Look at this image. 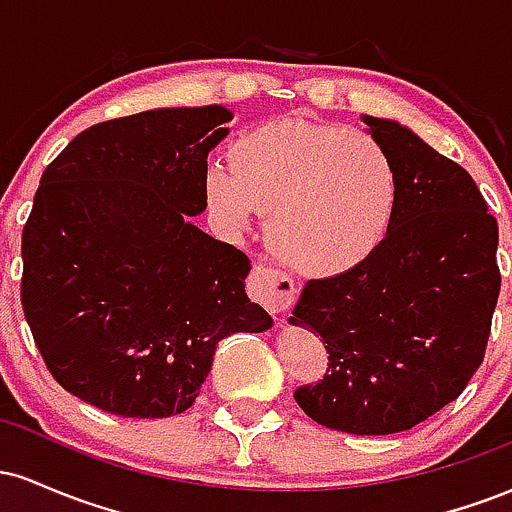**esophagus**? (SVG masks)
I'll return each instance as SVG.
<instances>
[{"instance_id": "obj_1", "label": "esophagus", "mask_w": 512, "mask_h": 512, "mask_svg": "<svg viewBox=\"0 0 512 512\" xmlns=\"http://www.w3.org/2000/svg\"><path fill=\"white\" fill-rule=\"evenodd\" d=\"M248 291L257 303L264 305L272 315L289 310L296 301V286H293L291 276L272 267H255L248 279Z\"/></svg>"}]
</instances>
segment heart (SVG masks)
Returning a JSON list of instances; mask_svg holds the SVG:
<instances>
[{
    "instance_id": "heart-1",
    "label": "heart",
    "mask_w": 512,
    "mask_h": 512,
    "mask_svg": "<svg viewBox=\"0 0 512 512\" xmlns=\"http://www.w3.org/2000/svg\"><path fill=\"white\" fill-rule=\"evenodd\" d=\"M402 173L385 144L358 129L279 120L243 134L231 163L204 173L211 214L245 228L267 214V240L289 267L334 274L366 257L390 228Z\"/></svg>"
}]
</instances>
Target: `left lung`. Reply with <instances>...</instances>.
<instances>
[{"mask_svg":"<svg viewBox=\"0 0 512 512\" xmlns=\"http://www.w3.org/2000/svg\"><path fill=\"white\" fill-rule=\"evenodd\" d=\"M363 122L395 156L399 204L366 260L305 284L289 322L320 334L330 363L293 397L320 426L387 436L460 397L484 361L501 291L498 223L460 163L399 122Z\"/></svg>","mask_w":512,"mask_h":512,"instance_id":"obj_1","label":"left lung"}]
</instances>
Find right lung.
Listing matches in <instances>:
<instances>
[{
    "mask_svg": "<svg viewBox=\"0 0 512 512\" xmlns=\"http://www.w3.org/2000/svg\"><path fill=\"white\" fill-rule=\"evenodd\" d=\"M231 110L158 108L84 129L45 168L23 226L21 303L52 378L108 414L192 407L216 344L272 327L250 260L190 216Z\"/></svg>",
    "mask_w": 512,
    "mask_h": 512,
    "instance_id": "right-lung-1",
    "label": "right lung"
}]
</instances>
